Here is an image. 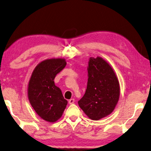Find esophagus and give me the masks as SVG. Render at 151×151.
<instances>
[{
	"instance_id": "esophagus-1",
	"label": "esophagus",
	"mask_w": 151,
	"mask_h": 151,
	"mask_svg": "<svg viewBox=\"0 0 151 151\" xmlns=\"http://www.w3.org/2000/svg\"><path fill=\"white\" fill-rule=\"evenodd\" d=\"M68 103H69V104H73L74 103H75V99H70V100H69Z\"/></svg>"
}]
</instances>
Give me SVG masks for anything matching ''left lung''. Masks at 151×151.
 Wrapping results in <instances>:
<instances>
[{
	"label": "left lung",
	"instance_id": "8db88e82",
	"mask_svg": "<svg viewBox=\"0 0 151 151\" xmlns=\"http://www.w3.org/2000/svg\"><path fill=\"white\" fill-rule=\"evenodd\" d=\"M85 93L78 101L88 118L99 120L111 114L118 104L120 88L114 69L101 57H91Z\"/></svg>",
	"mask_w": 151,
	"mask_h": 151
}]
</instances>
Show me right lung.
<instances>
[{
	"label": "right lung",
	"instance_id": "right-lung-1",
	"mask_svg": "<svg viewBox=\"0 0 151 151\" xmlns=\"http://www.w3.org/2000/svg\"><path fill=\"white\" fill-rule=\"evenodd\" d=\"M66 65L64 58L45 60L35 66L29 81L27 95L31 106L40 118L48 122L60 118L68 104L54 81Z\"/></svg>",
	"mask_w": 151,
	"mask_h": 151
}]
</instances>
